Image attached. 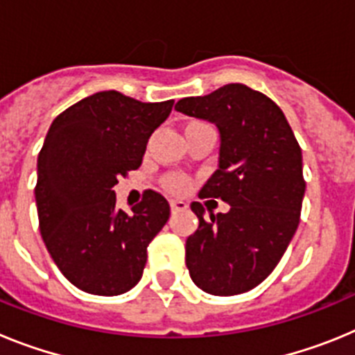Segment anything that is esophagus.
<instances>
[{"label":"esophagus","mask_w":355,"mask_h":355,"mask_svg":"<svg viewBox=\"0 0 355 355\" xmlns=\"http://www.w3.org/2000/svg\"><path fill=\"white\" fill-rule=\"evenodd\" d=\"M171 209L172 211H184L187 209V202L184 200H171Z\"/></svg>","instance_id":"34e87169"}]
</instances>
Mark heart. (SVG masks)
I'll list each match as a JSON object with an SVG mask.
<instances>
[{
	"instance_id": "heart-1",
	"label": "heart",
	"mask_w": 355,
	"mask_h": 355,
	"mask_svg": "<svg viewBox=\"0 0 355 355\" xmlns=\"http://www.w3.org/2000/svg\"><path fill=\"white\" fill-rule=\"evenodd\" d=\"M196 124H200V121H190L187 124V128L190 126H196ZM184 128V130H187ZM163 187H165V190H168V192L172 193H183L187 192L188 184H190V181H188L187 175L183 174H167L165 178H163Z\"/></svg>"
}]
</instances>
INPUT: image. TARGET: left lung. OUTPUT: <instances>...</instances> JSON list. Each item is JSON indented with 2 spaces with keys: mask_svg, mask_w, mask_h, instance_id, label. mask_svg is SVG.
Returning a JSON list of instances; mask_svg holds the SVG:
<instances>
[{
  "mask_svg": "<svg viewBox=\"0 0 355 355\" xmlns=\"http://www.w3.org/2000/svg\"><path fill=\"white\" fill-rule=\"evenodd\" d=\"M175 110L220 131L218 168L199 197L231 205L205 218V206L192 202L199 227L187 240L190 277L206 293H245L272 274L299 227L302 150L283 110L247 85L184 97Z\"/></svg>",
  "mask_w": 355,
  "mask_h": 355,
  "instance_id": "obj_1",
  "label": "left lung"
}]
</instances>
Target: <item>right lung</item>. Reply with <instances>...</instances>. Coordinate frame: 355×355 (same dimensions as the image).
I'll return each instance as SVG.
<instances>
[{
    "label": "right lung",
    "instance_id": "1",
    "mask_svg": "<svg viewBox=\"0 0 355 355\" xmlns=\"http://www.w3.org/2000/svg\"><path fill=\"white\" fill-rule=\"evenodd\" d=\"M174 101L142 103L105 90L53 121L37 159L35 200L53 261L87 293H126L139 283L147 247L167 224L168 200L146 190L126 213L112 188L142 163L147 140Z\"/></svg>",
    "mask_w": 355,
    "mask_h": 355
}]
</instances>
